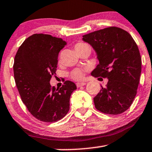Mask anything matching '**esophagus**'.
Segmentation results:
<instances>
[{
  "instance_id": "obj_1",
  "label": "esophagus",
  "mask_w": 152,
  "mask_h": 152,
  "mask_svg": "<svg viewBox=\"0 0 152 152\" xmlns=\"http://www.w3.org/2000/svg\"><path fill=\"white\" fill-rule=\"evenodd\" d=\"M85 85H86V83H76V86H77V88L81 87V86H85Z\"/></svg>"
}]
</instances>
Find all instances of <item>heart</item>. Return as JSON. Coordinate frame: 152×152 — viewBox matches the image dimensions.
<instances>
[{"instance_id":"heart-1","label":"heart","mask_w":152,"mask_h":152,"mask_svg":"<svg viewBox=\"0 0 152 152\" xmlns=\"http://www.w3.org/2000/svg\"><path fill=\"white\" fill-rule=\"evenodd\" d=\"M88 45L86 43H77L75 45V49L76 52H77L78 50L82 49V48H84V47H87ZM87 70L86 68H77V69H75L73 70L72 72L70 74V77L71 78H72L75 80H82L83 77H84L85 75V72Z\"/></svg>"}]
</instances>
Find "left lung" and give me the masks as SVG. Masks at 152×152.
Segmentation results:
<instances>
[{"label": "left lung", "mask_w": 152, "mask_h": 152, "mask_svg": "<svg viewBox=\"0 0 152 152\" xmlns=\"http://www.w3.org/2000/svg\"><path fill=\"white\" fill-rule=\"evenodd\" d=\"M96 52L99 64L91 72L107 78L105 88L94 99L96 109L104 114L120 115L131 106L137 94L141 73L138 45L127 31L109 27L83 36Z\"/></svg>", "instance_id": "obj_1"}]
</instances>
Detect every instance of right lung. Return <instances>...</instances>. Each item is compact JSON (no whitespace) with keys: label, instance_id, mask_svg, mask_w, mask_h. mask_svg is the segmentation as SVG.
I'll list each match as a JSON object with an SVG mask.
<instances>
[{"label":"right lung","instance_id":"1","mask_svg":"<svg viewBox=\"0 0 152 152\" xmlns=\"http://www.w3.org/2000/svg\"><path fill=\"white\" fill-rule=\"evenodd\" d=\"M66 41L45 34H34L20 45L14 58V75L19 95L31 115L45 122L62 119L69 110V99L76 85L66 80L62 87H51L58 53Z\"/></svg>","mask_w":152,"mask_h":152}]
</instances>
